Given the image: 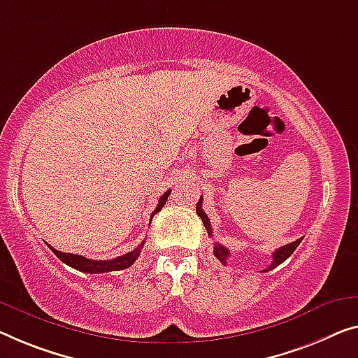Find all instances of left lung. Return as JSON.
<instances>
[{
  "instance_id": "1",
  "label": "left lung",
  "mask_w": 358,
  "mask_h": 358,
  "mask_svg": "<svg viewBox=\"0 0 358 358\" xmlns=\"http://www.w3.org/2000/svg\"><path fill=\"white\" fill-rule=\"evenodd\" d=\"M196 212H197V215L201 217V220H202V223H204L206 230H207V233H209V236H210V234H212V228H210L209 217H207L206 212L202 210V197L199 199V202H197V204H196ZM301 241H302V238H301V239H296L294 243H289V244H286V246H281L280 249H276L275 252H273V260H271L270 266H268V268H265L264 271L273 270V268H276V266H278L280 264L285 262V260H286L287 257H289V255H291L292 252H294L296 248L299 246V244H301ZM213 255H215V257H217L218 260H220V262H222L223 265H227V259H228V255H230V250H228L227 248H223L222 244L215 243V246H213Z\"/></svg>"
}]
</instances>
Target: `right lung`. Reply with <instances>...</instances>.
Returning a JSON list of instances; mask_svg holds the SVG:
<instances>
[{
    "label": "right lung",
    "instance_id": "obj_1",
    "mask_svg": "<svg viewBox=\"0 0 358 358\" xmlns=\"http://www.w3.org/2000/svg\"><path fill=\"white\" fill-rule=\"evenodd\" d=\"M169 196H170V191H165V193L161 197H159V204H157L156 209H154V212L151 213V218L156 215V213L165 206V202H167ZM143 246H145V241H143L135 250H131V252L119 255V257H115L112 260H92V259L83 257V255L61 252V250L51 248L50 244H48V248H50L52 252H55L57 257H59V260H62L64 264L72 266V268H76L78 271H83V273H106V271L125 270L133 262H135L138 257H140V252H141Z\"/></svg>",
    "mask_w": 358,
    "mask_h": 358
}]
</instances>
